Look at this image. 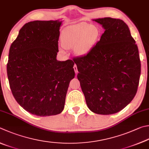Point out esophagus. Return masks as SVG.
I'll use <instances>...</instances> for the list:
<instances>
[{
  "label": "esophagus",
  "instance_id": "esophagus-1",
  "mask_svg": "<svg viewBox=\"0 0 149 149\" xmlns=\"http://www.w3.org/2000/svg\"><path fill=\"white\" fill-rule=\"evenodd\" d=\"M73 68H74V70L75 73H76V74H77V73H78V69H77V65H75V64H74V67H73Z\"/></svg>",
  "mask_w": 149,
  "mask_h": 149
}]
</instances>
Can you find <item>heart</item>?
Here are the masks:
<instances>
[{
	"mask_svg": "<svg viewBox=\"0 0 149 149\" xmlns=\"http://www.w3.org/2000/svg\"><path fill=\"white\" fill-rule=\"evenodd\" d=\"M99 30L94 25L86 22L72 24L63 30L61 34V45L63 49L73 48L74 53L84 56L91 51L99 36ZM65 54L63 49H60Z\"/></svg>",
	"mask_w": 149,
	"mask_h": 149,
	"instance_id": "1",
	"label": "heart"
}]
</instances>
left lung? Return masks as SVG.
I'll list each match as a JSON object with an SVG mask.
<instances>
[{"mask_svg": "<svg viewBox=\"0 0 149 149\" xmlns=\"http://www.w3.org/2000/svg\"><path fill=\"white\" fill-rule=\"evenodd\" d=\"M93 21L104 29L100 40L88 54L73 58L77 78L91 111L117 113L137 93L141 74L138 48L127 24L119 19Z\"/></svg>", "mask_w": 149, "mask_h": 149, "instance_id": "1", "label": "left lung"}]
</instances>
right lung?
<instances>
[{
  "label": "right lung",
  "mask_w": 149,
  "mask_h": 149,
  "mask_svg": "<svg viewBox=\"0 0 149 149\" xmlns=\"http://www.w3.org/2000/svg\"><path fill=\"white\" fill-rule=\"evenodd\" d=\"M62 21H34L19 30L11 45L7 74L17 102L40 117L63 111L70 81L74 78V61H58Z\"/></svg>",
  "instance_id": "obj_1"
}]
</instances>
